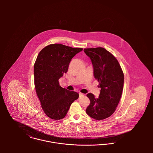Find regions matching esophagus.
Here are the masks:
<instances>
[{
  "label": "esophagus",
  "instance_id": "1",
  "mask_svg": "<svg viewBox=\"0 0 153 153\" xmlns=\"http://www.w3.org/2000/svg\"><path fill=\"white\" fill-rule=\"evenodd\" d=\"M79 97H82V96L84 95V94H82V93H81V92H79Z\"/></svg>",
  "mask_w": 153,
  "mask_h": 153
}]
</instances>
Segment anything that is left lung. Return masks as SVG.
Returning <instances> with one entry per match:
<instances>
[{
	"instance_id": "8db88e82",
	"label": "left lung",
	"mask_w": 153,
	"mask_h": 153,
	"mask_svg": "<svg viewBox=\"0 0 153 153\" xmlns=\"http://www.w3.org/2000/svg\"><path fill=\"white\" fill-rule=\"evenodd\" d=\"M91 59L94 77L101 88L98 98L88 93L91 103L86 109L88 115L97 120L110 117L120 102L124 87V74L117 59L103 48L84 49Z\"/></svg>"
}]
</instances>
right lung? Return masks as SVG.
Returning <instances> with one entry per match:
<instances>
[{"label": "right lung", "mask_w": 153, "mask_h": 153, "mask_svg": "<svg viewBox=\"0 0 153 153\" xmlns=\"http://www.w3.org/2000/svg\"><path fill=\"white\" fill-rule=\"evenodd\" d=\"M82 49L51 44L37 56L33 70L36 92L45 113L53 120L64 118L79 97L77 92L61 87L59 79L67 72L72 58Z\"/></svg>", "instance_id": "right-lung-1"}]
</instances>
